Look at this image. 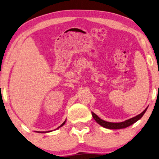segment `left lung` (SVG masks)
<instances>
[{
    "label": "left lung",
    "instance_id": "left-lung-1",
    "mask_svg": "<svg viewBox=\"0 0 159 159\" xmlns=\"http://www.w3.org/2000/svg\"><path fill=\"white\" fill-rule=\"evenodd\" d=\"M147 108L144 110L142 112L141 114H138L137 116H134L133 118H130L129 120H125L124 122H106L105 120H103L102 119L98 116L97 114H95L94 112H92V116L95 120L96 122H98V124L100 125L103 127L108 128V129H122V128H127L128 126L131 125L132 124L135 123L136 121H138L139 120H140L142 117V116L144 115V114L145 113V111H147Z\"/></svg>",
    "mask_w": 159,
    "mask_h": 159
}]
</instances>
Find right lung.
Here are the masks:
<instances>
[{"label":"right lung","mask_w":159,"mask_h":159,"mask_svg":"<svg viewBox=\"0 0 159 159\" xmlns=\"http://www.w3.org/2000/svg\"><path fill=\"white\" fill-rule=\"evenodd\" d=\"M65 122H66V120H65V122H63V123H62L61 125H60L59 126V128H56V129H59V128H60V127H61V126H63L64 125H65ZM51 130H50V131H37L38 132V133H46V132H51Z\"/></svg>","instance_id":"right-lung-1"}]
</instances>
